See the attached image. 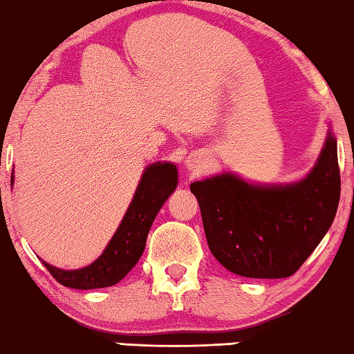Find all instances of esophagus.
I'll use <instances>...</instances> for the list:
<instances>
[{"mask_svg":"<svg viewBox=\"0 0 354 354\" xmlns=\"http://www.w3.org/2000/svg\"><path fill=\"white\" fill-rule=\"evenodd\" d=\"M201 156H190L187 159V166H188V169H190V171H198V169H200L201 166Z\"/></svg>","mask_w":354,"mask_h":354,"instance_id":"1","label":"esophagus"}]
</instances>
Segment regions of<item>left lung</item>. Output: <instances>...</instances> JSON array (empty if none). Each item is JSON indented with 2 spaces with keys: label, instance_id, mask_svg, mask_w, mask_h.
Masks as SVG:
<instances>
[{
  "label": "left lung",
  "instance_id": "8db88e82",
  "mask_svg": "<svg viewBox=\"0 0 354 354\" xmlns=\"http://www.w3.org/2000/svg\"><path fill=\"white\" fill-rule=\"evenodd\" d=\"M214 258L251 279L293 275L330 229L340 201L337 140L328 133L311 174L285 187L222 174L190 185Z\"/></svg>",
  "mask_w": 354,
  "mask_h": 354
}]
</instances>
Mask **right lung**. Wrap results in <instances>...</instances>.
<instances>
[{
    "mask_svg": "<svg viewBox=\"0 0 354 354\" xmlns=\"http://www.w3.org/2000/svg\"><path fill=\"white\" fill-rule=\"evenodd\" d=\"M176 187L177 167L174 164L156 162L148 166L118 232L93 264L84 269L62 270L43 261L45 268L57 282L69 288L93 290L115 285L138 263L154 217Z\"/></svg>",
    "mask_w": 354,
    "mask_h": 354,
    "instance_id": "right-lung-1",
    "label": "right lung"
}]
</instances>
